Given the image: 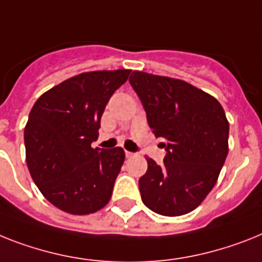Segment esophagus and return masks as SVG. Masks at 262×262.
<instances>
[{"label": "esophagus", "mask_w": 262, "mask_h": 262, "mask_svg": "<svg viewBox=\"0 0 262 262\" xmlns=\"http://www.w3.org/2000/svg\"><path fill=\"white\" fill-rule=\"evenodd\" d=\"M126 157L127 158H133V157H135V154H134V152H129V151H126Z\"/></svg>", "instance_id": "34e87169"}]
</instances>
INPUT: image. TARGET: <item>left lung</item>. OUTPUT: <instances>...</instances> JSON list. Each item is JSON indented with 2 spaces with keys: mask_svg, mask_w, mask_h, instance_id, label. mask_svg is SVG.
<instances>
[{
  "mask_svg": "<svg viewBox=\"0 0 262 262\" xmlns=\"http://www.w3.org/2000/svg\"><path fill=\"white\" fill-rule=\"evenodd\" d=\"M129 84L167 154L158 166L147 157L139 179L142 201L162 215L193 211L217 182L229 151V122L220 101L183 80L134 71Z\"/></svg>",
  "mask_w": 262,
  "mask_h": 262,
  "instance_id": "obj_1",
  "label": "left lung"
}]
</instances>
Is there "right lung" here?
<instances>
[{
  "label": "right lung",
  "mask_w": 262,
  "mask_h": 262,
  "mask_svg": "<svg viewBox=\"0 0 262 262\" xmlns=\"http://www.w3.org/2000/svg\"><path fill=\"white\" fill-rule=\"evenodd\" d=\"M129 69L92 71L69 77L41 95L30 110L24 140L29 172L57 209L87 215L110 202L124 150L97 151L100 119Z\"/></svg>",
  "instance_id": "1"
}]
</instances>
